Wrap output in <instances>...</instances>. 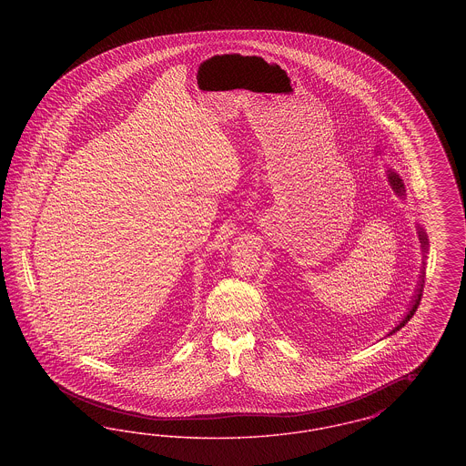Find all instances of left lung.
<instances>
[{
  "label": "left lung",
  "instance_id": "8db88e82",
  "mask_svg": "<svg viewBox=\"0 0 466 466\" xmlns=\"http://www.w3.org/2000/svg\"><path fill=\"white\" fill-rule=\"evenodd\" d=\"M376 154H380V150H377ZM386 177H388V181H390L393 192L399 196L400 199H405V196H407V194H405V185H403V179L400 177L399 173H395V169L388 167V169H386ZM418 236H420V243H421L422 251V266L421 274H420V281H418V287H416V291H414V295H412V300H410V304H409V308H407L405 316L401 318V321H399V325H397L391 332L388 333L386 337L399 332L401 327H405V323L414 316V312H416L418 306H420V300H421L422 283H424V266H426V253H428V236H426V232H424V228H422L420 223H418Z\"/></svg>",
  "mask_w": 466,
  "mask_h": 466
}]
</instances>
